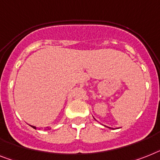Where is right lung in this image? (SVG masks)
Masks as SVG:
<instances>
[{
  "label": "right lung",
  "instance_id": "1",
  "mask_svg": "<svg viewBox=\"0 0 160 160\" xmlns=\"http://www.w3.org/2000/svg\"><path fill=\"white\" fill-rule=\"evenodd\" d=\"M32 127V128H33L34 129H36V127H34V126H31ZM47 130H50V129H51V128H49V127H47Z\"/></svg>",
  "mask_w": 160,
  "mask_h": 160
}]
</instances>
